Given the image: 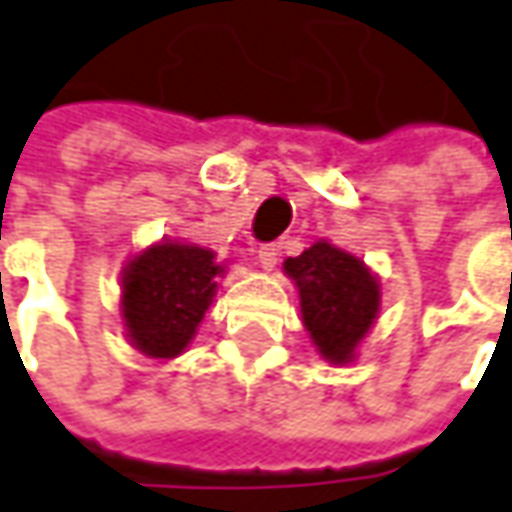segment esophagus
I'll use <instances>...</instances> for the list:
<instances>
[{"mask_svg": "<svg viewBox=\"0 0 512 512\" xmlns=\"http://www.w3.org/2000/svg\"><path fill=\"white\" fill-rule=\"evenodd\" d=\"M256 259H259V265L265 270L276 268V262H279V247L276 244H262L259 250H256Z\"/></svg>", "mask_w": 512, "mask_h": 512, "instance_id": "esophagus-1", "label": "esophagus"}]
</instances>
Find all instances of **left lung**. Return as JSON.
<instances>
[{"label":"left lung","instance_id":"obj_1","mask_svg":"<svg viewBox=\"0 0 512 512\" xmlns=\"http://www.w3.org/2000/svg\"><path fill=\"white\" fill-rule=\"evenodd\" d=\"M282 270L294 282L302 325L322 360L331 366L354 363L380 314V276L331 239H317L285 259Z\"/></svg>","mask_w":512,"mask_h":512}]
</instances>
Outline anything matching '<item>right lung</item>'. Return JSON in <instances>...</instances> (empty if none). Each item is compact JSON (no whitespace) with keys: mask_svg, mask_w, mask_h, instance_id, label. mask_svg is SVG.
Masks as SVG:
<instances>
[{"mask_svg":"<svg viewBox=\"0 0 512 512\" xmlns=\"http://www.w3.org/2000/svg\"><path fill=\"white\" fill-rule=\"evenodd\" d=\"M227 262L187 239L146 244L120 270V325L143 357L167 363L181 357L213 305Z\"/></svg>","mask_w":512,"mask_h":512,"instance_id":"1","label":"right lung"}]
</instances>
